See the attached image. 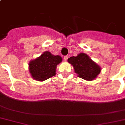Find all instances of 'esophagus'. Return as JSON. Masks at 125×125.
Returning a JSON list of instances; mask_svg holds the SVG:
<instances>
[{"mask_svg": "<svg viewBox=\"0 0 125 125\" xmlns=\"http://www.w3.org/2000/svg\"><path fill=\"white\" fill-rule=\"evenodd\" d=\"M68 58H69V57H68V56H65L63 57L64 60H65V61H67V60H68Z\"/></svg>", "mask_w": 125, "mask_h": 125, "instance_id": "esophagus-1", "label": "esophagus"}]
</instances>
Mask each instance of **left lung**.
Listing matches in <instances>:
<instances>
[{
    "label": "left lung",
    "mask_w": 125,
    "mask_h": 125,
    "mask_svg": "<svg viewBox=\"0 0 125 125\" xmlns=\"http://www.w3.org/2000/svg\"><path fill=\"white\" fill-rule=\"evenodd\" d=\"M68 62L73 66L74 72L79 77L87 81L96 79L101 70L100 66L84 53H81L76 56H71L68 59Z\"/></svg>",
    "instance_id": "1"
}]
</instances>
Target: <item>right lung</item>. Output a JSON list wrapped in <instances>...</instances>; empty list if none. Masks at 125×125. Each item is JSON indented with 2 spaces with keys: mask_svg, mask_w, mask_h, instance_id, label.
Returning a JSON list of instances; mask_svg holds the SVG:
<instances>
[{
  "mask_svg": "<svg viewBox=\"0 0 125 125\" xmlns=\"http://www.w3.org/2000/svg\"><path fill=\"white\" fill-rule=\"evenodd\" d=\"M62 62L60 55H53L48 51L29 63V71L33 79L44 81L56 75V67Z\"/></svg>",
  "mask_w": 125,
  "mask_h": 125,
  "instance_id": "right-lung-1",
  "label": "right lung"
}]
</instances>
